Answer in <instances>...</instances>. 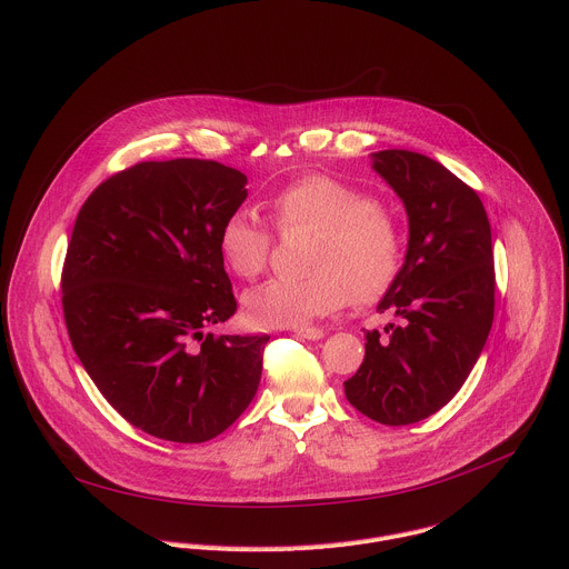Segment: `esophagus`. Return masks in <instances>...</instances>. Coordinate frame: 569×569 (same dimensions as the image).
<instances>
[{"label": "esophagus", "instance_id": "obj_1", "mask_svg": "<svg viewBox=\"0 0 569 569\" xmlns=\"http://www.w3.org/2000/svg\"><path fill=\"white\" fill-rule=\"evenodd\" d=\"M295 333L303 340H321L323 338V331L317 327H295Z\"/></svg>", "mask_w": 569, "mask_h": 569}]
</instances>
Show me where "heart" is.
<instances>
[{
  "label": "heart",
  "instance_id": "b5f03b06",
  "mask_svg": "<svg viewBox=\"0 0 569 569\" xmlns=\"http://www.w3.org/2000/svg\"><path fill=\"white\" fill-rule=\"evenodd\" d=\"M279 233L315 231L303 279H274L242 297L246 317L261 329L299 327L342 308L382 299L405 268V233L393 209L327 173H308L270 198ZM218 257L240 279L270 266L274 233L248 209H233L216 236Z\"/></svg>",
  "mask_w": 569,
  "mask_h": 569
}]
</instances>
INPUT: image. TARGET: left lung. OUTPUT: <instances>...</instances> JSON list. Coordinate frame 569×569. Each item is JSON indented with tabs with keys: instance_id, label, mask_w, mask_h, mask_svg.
<instances>
[{
	"instance_id": "left-lung-1",
	"label": "left lung",
	"mask_w": 569,
	"mask_h": 569,
	"mask_svg": "<svg viewBox=\"0 0 569 569\" xmlns=\"http://www.w3.org/2000/svg\"><path fill=\"white\" fill-rule=\"evenodd\" d=\"M373 169L400 196L410 242L396 286L378 303L393 312L387 340L367 331L365 360L345 382L347 400L382 426L439 412L461 389L493 327L496 266L486 209L437 159L373 152Z\"/></svg>"
}]
</instances>
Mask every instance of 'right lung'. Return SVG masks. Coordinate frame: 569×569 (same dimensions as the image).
<instances>
[{
	"instance_id": "add662e5",
	"label": "right lung",
	"mask_w": 569,
	"mask_h": 569,
	"mask_svg": "<svg viewBox=\"0 0 569 569\" xmlns=\"http://www.w3.org/2000/svg\"><path fill=\"white\" fill-rule=\"evenodd\" d=\"M248 178L213 159L141 161L80 207L62 266L71 347L112 408L150 437L202 443L252 402L270 336H213L236 312L220 222Z\"/></svg>"
}]
</instances>
